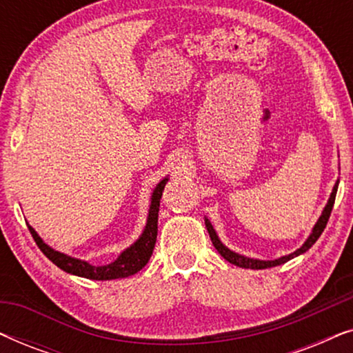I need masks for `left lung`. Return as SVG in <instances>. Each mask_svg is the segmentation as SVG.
<instances>
[{"mask_svg":"<svg viewBox=\"0 0 353 353\" xmlns=\"http://www.w3.org/2000/svg\"><path fill=\"white\" fill-rule=\"evenodd\" d=\"M337 185H339V183H336V185H334V190H332V192H331L330 201H327V204H326V207H325V210H323V214H321V216H320V220L316 221L315 228H313L312 234L308 236V239L305 241V244H303L301 249H297L296 252H292V254L286 255V257H281V259H278V260H267V262H265V260H254V259H248V257H243V255H239V254L231 252L230 249H226L225 245L220 243L219 236H216L215 230H214V226L210 225V221H209V220H205V226H207V231H209V234H210L212 244L215 245V249L219 250L221 257H223L225 260H228L230 263H233V265H236V267H241V268L263 270V268H272V267H276V265L286 263L288 260H291V259H294V257H297V255H301V254H303V252H307V250L310 249L312 245L316 243V239L320 238L323 231H325L326 225H327V220H330V215H331V212H332V205H334V201H336Z\"/></svg>","mask_w":353,"mask_h":353,"instance_id":"1","label":"left lung"}]
</instances>
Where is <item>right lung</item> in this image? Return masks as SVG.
<instances>
[{"label":"right lung","mask_w":353,"mask_h":353,"mask_svg":"<svg viewBox=\"0 0 353 353\" xmlns=\"http://www.w3.org/2000/svg\"><path fill=\"white\" fill-rule=\"evenodd\" d=\"M165 183H167V178L159 183L157 188L152 192L148 225H146V230H144V233L141 234V238H139L132 248L123 250L115 262L104 265V267H94V265H90L88 262H83V260L72 259L65 254L56 252L54 249H51L50 245L43 243L40 236L35 233V230H33L32 226H28V230H30L33 239H35V243L38 248H40L41 252L45 254L52 263L57 265V267L64 270L67 273L77 274V276H83L88 279H99V281H104V279H117V278L132 276V274L138 273L139 270L149 262V259H151L152 255L154 245H156V239H157L159 205H161V197H162L163 188H165Z\"/></svg>","instance_id":"add662e5"}]
</instances>
